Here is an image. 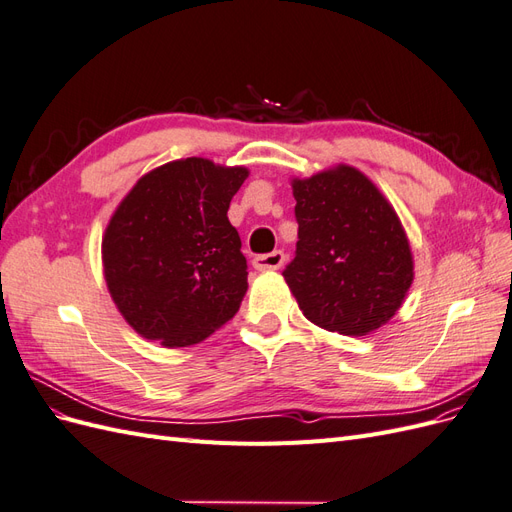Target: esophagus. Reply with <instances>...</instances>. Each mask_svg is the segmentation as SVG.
<instances>
[{
  "label": "esophagus",
  "mask_w": 512,
  "mask_h": 512,
  "mask_svg": "<svg viewBox=\"0 0 512 512\" xmlns=\"http://www.w3.org/2000/svg\"><path fill=\"white\" fill-rule=\"evenodd\" d=\"M282 265H284V252L280 250L254 258V269L258 271H277Z\"/></svg>",
  "instance_id": "34e87169"
}]
</instances>
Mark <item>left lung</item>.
Returning a JSON list of instances; mask_svg holds the SVG:
<instances>
[{
	"mask_svg": "<svg viewBox=\"0 0 512 512\" xmlns=\"http://www.w3.org/2000/svg\"><path fill=\"white\" fill-rule=\"evenodd\" d=\"M290 185L299 241L284 280L303 316L339 335L378 331L414 282L412 247L397 211L350 164L294 177Z\"/></svg>",
	"mask_w": 512,
	"mask_h": 512,
	"instance_id": "8db88e82",
	"label": "left lung"
}]
</instances>
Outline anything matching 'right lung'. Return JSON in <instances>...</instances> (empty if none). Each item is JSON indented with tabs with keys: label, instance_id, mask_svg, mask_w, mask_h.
Returning <instances> with one entry per match:
<instances>
[{
	"label": "right lung",
	"instance_id": "obj_1",
	"mask_svg": "<svg viewBox=\"0 0 512 512\" xmlns=\"http://www.w3.org/2000/svg\"><path fill=\"white\" fill-rule=\"evenodd\" d=\"M247 175L207 158L166 162L138 179L108 220L106 288L149 342L188 348L239 312L247 262L228 207Z\"/></svg>",
	"mask_w": 512,
	"mask_h": 512
}]
</instances>
